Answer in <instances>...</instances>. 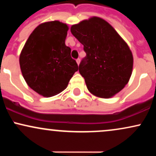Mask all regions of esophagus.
<instances>
[{
    "mask_svg": "<svg viewBox=\"0 0 156 156\" xmlns=\"http://www.w3.org/2000/svg\"><path fill=\"white\" fill-rule=\"evenodd\" d=\"M76 62H77V64H78V65H79V64H80V58H78V59H76Z\"/></svg>",
    "mask_w": 156,
    "mask_h": 156,
    "instance_id": "1",
    "label": "esophagus"
}]
</instances>
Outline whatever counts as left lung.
Wrapping results in <instances>:
<instances>
[{
    "instance_id": "1",
    "label": "left lung",
    "mask_w": 156,
    "mask_h": 156,
    "mask_svg": "<svg viewBox=\"0 0 156 156\" xmlns=\"http://www.w3.org/2000/svg\"><path fill=\"white\" fill-rule=\"evenodd\" d=\"M71 33L83 45L87 56L79 73L93 95L111 98L129 81L133 57L128 44L105 20L92 17L73 25Z\"/></svg>"
}]
</instances>
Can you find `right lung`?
<instances>
[{
  "instance_id": "right-lung-1",
  "label": "right lung",
  "mask_w": 156,
  "mask_h": 156,
  "mask_svg": "<svg viewBox=\"0 0 156 156\" xmlns=\"http://www.w3.org/2000/svg\"><path fill=\"white\" fill-rule=\"evenodd\" d=\"M69 27L58 20L41 23L27 39L20 55V66L30 88L50 98L67 87L78 66L65 44Z\"/></svg>"
}]
</instances>
